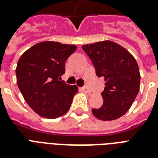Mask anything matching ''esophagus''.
Here are the masks:
<instances>
[{"label":"esophagus","mask_w":158,"mask_h":158,"mask_svg":"<svg viewBox=\"0 0 158 158\" xmlns=\"http://www.w3.org/2000/svg\"><path fill=\"white\" fill-rule=\"evenodd\" d=\"M82 91L84 92V93H86V94H89V93H90L89 89H88L87 87H83V88H82Z\"/></svg>","instance_id":"34e87169"}]
</instances>
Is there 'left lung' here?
I'll use <instances>...</instances> for the list:
<instances>
[{
  "label": "left lung",
  "instance_id": "obj_1",
  "mask_svg": "<svg viewBox=\"0 0 158 158\" xmlns=\"http://www.w3.org/2000/svg\"><path fill=\"white\" fill-rule=\"evenodd\" d=\"M82 48L92 60L97 76L104 77L106 81L101 94L103 104L92 112L102 120L120 118L130 109L139 91V69L135 57L111 41L86 44Z\"/></svg>",
  "mask_w": 158,
  "mask_h": 158
}]
</instances>
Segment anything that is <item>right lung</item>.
Returning <instances> with one entry per match:
<instances>
[{"mask_svg":"<svg viewBox=\"0 0 158 158\" xmlns=\"http://www.w3.org/2000/svg\"><path fill=\"white\" fill-rule=\"evenodd\" d=\"M75 50V45L43 42L28 49L18 60L19 89L40 116L55 119L69 110L78 87L65 84L60 76L65 72L66 60Z\"/></svg>","mask_w":158,"mask_h":158,"instance_id":"add662e5","label":"right lung"}]
</instances>
